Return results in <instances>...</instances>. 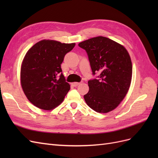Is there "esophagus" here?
<instances>
[{
  "mask_svg": "<svg viewBox=\"0 0 158 158\" xmlns=\"http://www.w3.org/2000/svg\"><path fill=\"white\" fill-rule=\"evenodd\" d=\"M80 84H81V82H74V83L72 84V85H73V86H74V87H76V86H78V85H80Z\"/></svg>",
  "mask_w": 158,
  "mask_h": 158,
  "instance_id": "obj_1",
  "label": "esophagus"
}]
</instances>
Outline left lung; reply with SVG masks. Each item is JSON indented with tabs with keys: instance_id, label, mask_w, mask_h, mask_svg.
<instances>
[{
	"instance_id": "1",
	"label": "left lung",
	"mask_w": 158,
	"mask_h": 158,
	"mask_svg": "<svg viewBox=\"0 0 158 158\" xmlns=\"http://www.w3.org/2000/svg\"><path fill=\"white\" fill-rule=\"evenodd\" d=\"M86 51L93 75L88 81L89 92L84 95L88 106L98 113L115 109L130 87L132 66L130 55L123 45L107 37L99 36L80 42Z\"/></svg>"
}]
</instances>
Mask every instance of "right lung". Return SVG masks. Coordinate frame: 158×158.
I'll return each instance as SVG.
<instances>
[{"label":"right lung","mask_w":158,"mask_h":158,"mask_svg":"<svg viewBox=\"0 0 158 158\" xmlns=\"http://www.w3.org/2000/svg\"><path fill=\"white\" fill-rule=\"evenodd\" d=\"M74 46V43L44 40L27 52L21 66V85L28 100L37 107L51 110L63 102L70 85L60 64Z\"/></svg>","instance_id":"obj_1"}]
</instances>
